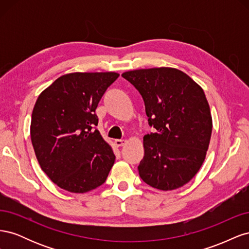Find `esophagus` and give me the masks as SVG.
Returning <instances> with one entry per match:
<instances>
[{
    "label": "esophagus",
    "instance_id": "esophagus-1",
    "mask_svg": "<svg viewBox=\"0 0 249 249\" xmlns=\"http://www.w3.org/2000/svg\"><path fill=\"white\" fill-rule=\"evenodd\" d=\"M124 143H125V141L123 140V139H116V140H114V145H115L116 147L123 146V145L124 144Z\"/></svg>",
    "mask_w": 249,
    "mask_h": 249
}]
</instances>
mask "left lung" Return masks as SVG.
<instances>
[{"instance_id":"left-lung-1","label":"left lung","mask_w":249,"mask_h":249,"mask_svg":"<svg viewBox=\"0 0 249 249\" xmlns=\"http://www.w3.org/2000/svg\"><path fill=\"white\" fill-rule=\"evenodd\" d=\"M141 94L148 125L139 176L159 190H173L196 175L207 155L212 116L205 92L189 76L170 67L123 73Z\"/></svg>"}]
</instances>
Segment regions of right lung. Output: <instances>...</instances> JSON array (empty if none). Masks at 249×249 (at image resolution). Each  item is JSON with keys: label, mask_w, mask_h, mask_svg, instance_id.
Here are the masks:
<instances>
[{"label": "right lung", "mask_w": 249, "mask_h": 249, "mask_svg": "<svg viewBox=\"0 0 249 249\" xmlns=\"http://www.w3.org/2000/svg\"><path fill=\"white\" fill-rule=\"evenodd\" d=\"M116 72H72L38 96L31 140L44 173L61 189L85 193L106 182L115 156L96 130L95 109Z\"/></svg>", "instance_id": "add662e5"}]
</instances>
